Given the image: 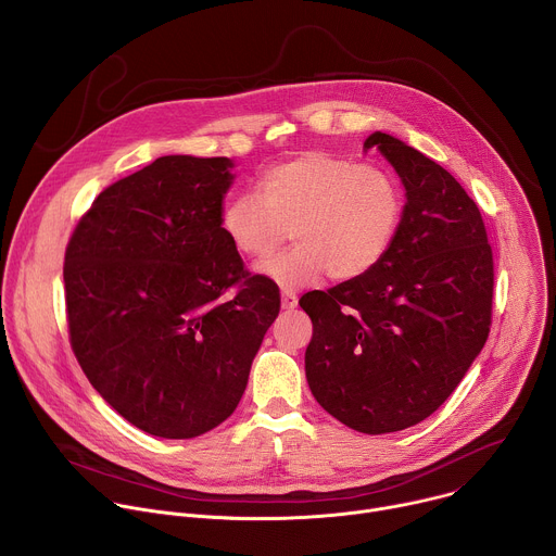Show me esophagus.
Masks as SVG:
<instances>
[{
    "mask_svg": "<svg viewBox=\"0 0 556 556\" xmlns=\"http://www.w3.org/2000/svg\"><path fill=\"white\" fill-rule=\"evenodd\" d=\"M296 301H299V299H296V294H294L292 290H286V288L281 290V307H283V309H294V307H296Z\"/></svg>",
    "mask_w": 556,
    "mask_h": 556,
    "instance_id": "esophagus-1",
    "label": "esophagus"
}]
</instances>
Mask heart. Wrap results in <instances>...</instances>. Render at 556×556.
I'll return each mask as SVG.
<instances>
[{
  "instance_id": "1",
  "label": "heart",
  "mask_w": 556,
  "mask_h": 556,
  "mask_svg": "<svg viewBox=\"0 0 556 556\" xmlns=\"http://www.w3.org/2000/svg\"><path fill=\"white\" fill-rule=\"evenodd\" d=\"M403 215L405 189L389 169L305 151L270 167L257 195L228 198L219 228L235 253L262 260L290 226L294 247L255 270L283 288H303L324 275L354 281L371 273L391 251Z\"/></svg>"
}]
</instances>
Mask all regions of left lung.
<instances>
[{
    "label": "left lung",
    "mask_w": 556,
    "mask_h": 556,
    "mask_svg": "<svg viewBox=\"0 0 556 556\" xmlns=\"http://www.w3.org/2000/svg\"><path fill=\"white\" fill-rule=\"evenodd\" d=\"M405 187L387 257L365 277L299 305L312 319L309 391L345 427L380 435L429 418L491 332L493 251L482 213L431 157L382 131L367 136Z\"/></svg>",
    "instance_id": "obj_1"
}]
</instances>
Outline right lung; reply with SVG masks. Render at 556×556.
<instances>
[{
    "mask_svg": "<svg viewBox=\"0 0 556 556\" xmlns=\"http://www.w3.org/2000/svg\"><path fill=\"white\" fill-rule=\"evenodd\" d=\"M230 157L163 155L108 187L76 224L63 281L74 356L144 433L189 440L240 405L279 314L219 228Z\"/></svg>",
    "mask_w": 556,
    "mask_h": 556,
    "instance_id": "1",
    "label": "right lung"
}]
</instances>
